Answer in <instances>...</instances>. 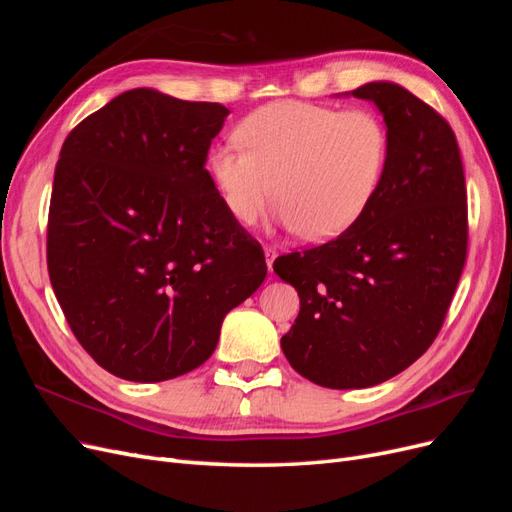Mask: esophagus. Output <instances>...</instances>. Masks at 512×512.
<instances>
[{
	"mask_svg": "<svg viewBox=\"0 0 512 512\" xmlns=\"http://www.w3.org/2000/svg\"><path fill=\"white\" fill-rule=\"evenodd\" d=\"M265 256H267V269L273 271V260H275V256H277V250H275L273 245H267V247H265Z\"/></svg>",
	"mask_w": 512,
	"mask_h": 512,
	"instance_id": "esophagus-1",
	"label": "esophagus"
}]
</instances>
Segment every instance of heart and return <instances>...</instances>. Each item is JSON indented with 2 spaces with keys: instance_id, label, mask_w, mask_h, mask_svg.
Masks as SVG:
<instances>
[{
  "instance_id": "obj_1",
  "label": "heart",
  "mask_w": 512,
  "mask_h": 512,
  "mask_svg": "<svg viewBox=\"0 0 512 512\" xmlns=\"http://www.w3.org/2000/svg\"><path fill=\"white\" fill-rule=\"evenodd\" d=\"M239 138L245 150L228 143L209 158L228 213L254 224L277 196L280 220L312 241L361 218L389 162V132L369 108L273 102L241 121Z\"/></svg>"
}]
</instances>
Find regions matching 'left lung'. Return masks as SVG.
I'll return each instance as SVG.
<instances>
[{"mask_svg":"<svg viewBox=\"0 0 512 512\" xmlns=\"http://www.w3.org/2000/svg\"><path fill=\"white\" fill-rule=\"evenodd\" d=\"M352 96L374 102L389 132L380 190L337 239L273 262L301 299L282 350L327 389H367L423 356L468 254L466 177L448 121L395 83Z\"/></svg>","mask_w":512,"mask_h":512,"instance_id":"8db88e82","label":"left lung"}]
</instances>
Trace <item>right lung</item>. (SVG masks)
<instances>
[{
	"mask_svg": "<svg viewBox=\"0 0 512 512\" xmlns=\"http://www.w3.org/2000/svg\"><path fill=\"white\" fill-rule=\"evenodd\" d=\"M230 111L130 89L61 147L46 228L51 286L100 367L162 382L203 365L265 282L260 243L205 168Z\"/></svg>",
	"mask_w": 512,
	"mask_h": 512,
	"instance_id": "obj_1",
	"label": "right lung"
}]
</instances>
